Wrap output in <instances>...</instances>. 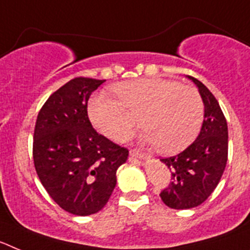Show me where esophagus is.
<instances>
[{"instance_id": "esophagus-1", "label": "esophagus", "mask_w": 250, "mask_h": 250, "mask_svg": "<svg viewBox=\"0 0 250 250\" xmlns=\"http://www.w3.org/2000/svg\"><path fill=\"white\" fill-rule=\"evenodd\" d=\"M130 155H131L132 158H136V159H146L147 158V155L145 154V152H141L140 150H136V149L131 150V151H130Z\"/></svg>"}]
</instances>
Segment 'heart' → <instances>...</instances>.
<instances>
[{"instance_id":"1","label":"heart","mask_w":250,"mask_h":250,"mask_svg":"<svg viewBox=\"0 0 250 250\" xmlns=\"http://www.w3.org/2000/svg\"><path fill=\"white\" fill-rule=\"evenodd\" d=\"M119 100L105 92L87 104L92 126L118 143L130 139L139 116L144 140L163 154L182 151L195 140L204 118V104L194 87L178 81L143 77L112 86Z\"/></svg>"}]
</instances>
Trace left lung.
Here are the masks:
<instances>
[{"label": "left lung", "mask_w": 250, "mask_h": 250, "mask_svg": "<svg viewBox=\"0 0 250 250\" xmlns=\"http://www.w3.org/2000/svg\"><path fill=\"white\" fill-rule=\"evenodd\" d=\"M204 103V121L193 144L175 156L161 159L171 171L170 184L160 193L173 209H190L204 203L219 184L228 160V125L219 103L207 86L188 76Z\"/></svg>", "instance_id": "obj_1"}]
</instances>
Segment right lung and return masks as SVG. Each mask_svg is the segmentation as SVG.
Here are the masks:
<instances>
[{
	"instance_id": "right-lung-1",
	"label": "right lung",
	"mask_w": 250,
	"mask_h": 250,
	"mask_svg": "<svg viewBox=\"0 0 250 250\" xmlns=\"http://www.w3.org/2000/svg\"><path fill=\"white\" fill-rule=\"evenodd\" d=\"M105 80L75 77L51 95L37 115L34 164L40 182L59 207L74 215L98 213L116 185V170L129 150L92 127L90 95Z\"/></svg>"
}]
</instances>
